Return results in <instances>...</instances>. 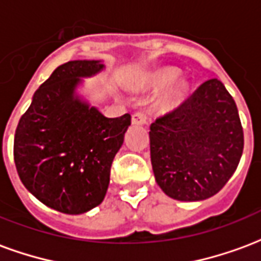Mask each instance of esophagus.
Here are the masks:
<instances>
[{
    "label": "esophagus",
    "mask_w": 261,
    "mask_h": 261,
    "mask_svg": "<svg viewBox=\"0 0 261 261\" xmlns=\"http://www.w3.org/2000/svg\"><path fill=\"white\" fill-rule=\"evenodd\" d=\"M131 123L136 125H144L148 123V117L147 114L141 113V112H138V113H134L131 116Z\"/></svg>",
    "instance_id": "34e87169"
}]
</instances>
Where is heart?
<instances>
[{
  "mask_svg": "<svg viewBox=\"0 0 261 261\" xmlns=\"http://www.w3.org/2000/svg\"><path fill=\"white\" fill-rule=\"evenodd\" d=\"M180 71L170 65H158L133 75L128 81V88L134 92H149L165 89L156 99L155 106L159 112H169L176 109L189 92V82L179 78ZM172 85L170 86V84Z\"/></svg>",
  "mask_w": 261,
  "mask_h": 261,
  "instance_id": "1",
  "label": "heart"
}]
</instances>
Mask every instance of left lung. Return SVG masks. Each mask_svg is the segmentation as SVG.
Masks as SVG:
<instances>
[{
  "label": "left lung",
  "mask_w": 261,
  "mask_h": 261,
  "mask_svg": "<svg viewBox=\"0 0 261 261\" xmlns=\"http://www.w3.org/2000/svg\"><path fill=\"white\" fill-rule=\"evenodd\" d=\"M151 164L162 192L179 201L213 197L235 173L243 130L235 100L218 80L151 124Z\"/></svg>",
  "instance_id": "left-lung-1"
}]
</instances>
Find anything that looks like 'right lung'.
Returning a JSON list of instances; mask_svg holds the SVG:
<instances>
[{"label": "right lung", "instance_id": "right-lung-1", "mask_svg": "<svg viewBox=\"0 0 261 261\" xmlns=\"http://www.w3.org/2000/svg\"><path fill=\"white\" fill-rule=\"evenodd\" d=\"M105 69L100 60H74L54 69L20 117L14 159L23 186L44 205L84 214L103 201L110 166L131 124L109 119L78 95L82 78Z\"/></svg>", "mask_w": 261, "mask_h": 261}]
</instances>
